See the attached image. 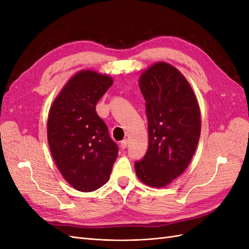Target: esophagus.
Segmentation results:
<instances>
[{
	"mask_svg": "<svg viewBox=\"0 0 249 249\" xmlns=\"http://www.w3.org/2000/svg\"><path fill=\"white\" fill-rule=\"evenodd\" d=\"M126 146H127V140L126 139H124V140H123L122 142H120V147H122L123 149L126 148Z\"/></svg>",
	"mask_w": 249,
	"mask_h": 249,
	"instance_id": "esophagus-1",
	"label": "esophagus"
}]
</instances>
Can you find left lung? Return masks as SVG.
Instances as JSON below:
<instances>
[{
    "instance_id": "obj_1",
    "label": "left lung",
    "mask_w": 249,
    "mask_h": 249,
    "mask_svg": "<svg viewBox=\"0 0 249 249\" xmlns=\"http://www.w3.org/2000/svg\"><path fill=\"white\" fill-rule=\"evenodd\" d=\"M148 120V147L135 163L138 178L162 188L185 171L200 136V112L186 78L176 67L157 62L139 80Z\"/></svg>"
}]
</instances>
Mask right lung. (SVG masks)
Instances as JSON below:
<instances>
[{
    "instance_id": "add662e5",
    "label": "right lung",
    "mask_w": 249,
    "mask_h": 249,
    "mask_svg": "<svg viewBox=\"0 0 249 249\" xmlns=\"http://www.w3.org/2000/svg\"><path fill=\"white\" fill-rule=\"evenodd\" d=\"M113 84L107 74L81 71L66 83L50 109L48 141L59 171L77 190L108 182L118 146L95 106Z\"/></svg>"
}]
</instances>
